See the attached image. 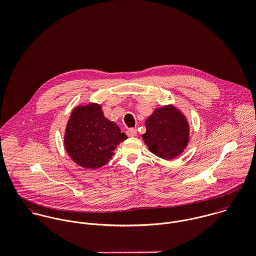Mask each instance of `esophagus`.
Wrapping results in <instances>:
<instances>
[{
  "label": "esophagus",
  "mask_w": 256,
  "mask_h": 256,
  "mask_svg": "<svg viewBox=\"0 0 256 256\" xmlns=\"http://www.w3.org/2000/svg\"><path fill=\"white\" fill-rule=\"evenodd\" d=\"M127 135L129 136V137H135V136H137V130L136 129H129V130H127Z\"/></svg>",
  "instance_id": "1"
}]
</instances>
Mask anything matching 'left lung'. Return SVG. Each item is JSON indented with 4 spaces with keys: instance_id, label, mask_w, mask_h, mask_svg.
I'll return each instance as SVG.
<instances>
[{
    "instance_id": "obj_1",
    "label": "left lung",
    "mask_w": 256,
    "mask_h": 256,
    "mask_svg": "<svg viewBox=\"0 0 256 256\" xmlns=\"http://www.w3.org/2000/svg\"><path fill=\"white\" fill-rule=\"evenodd\" d=\"M146 133L142 136L150 152L172 160L182 154L189 144L190 127L182 110L174 104L156 108L145 121Z\"/></svg>"
}]
</instances>
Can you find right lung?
<instances>
[{
  "label": "right lung",
  "instance_id": "add662e5",
  "mask_svg": "<svg viewBox=\"0 0 256 256\" xmlns=\"http://www.w3.org/2000/svg\"><path fill=\"white\" fill-rule=\"evenodd\" d=\"M127 136L96 102L76 106L66 125L64 146L74 162L96 170L106 164Z\"/></svg>",
  "mask_w": 256,
  "mask_h": 256
}]
</instances>
